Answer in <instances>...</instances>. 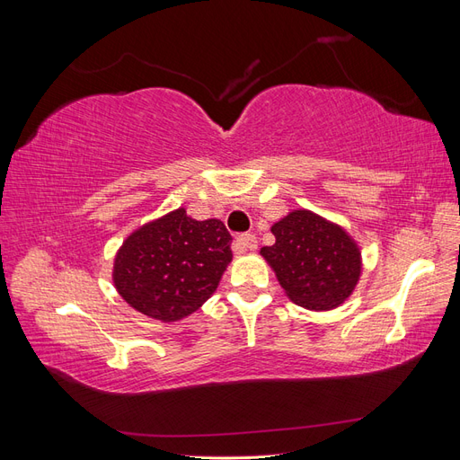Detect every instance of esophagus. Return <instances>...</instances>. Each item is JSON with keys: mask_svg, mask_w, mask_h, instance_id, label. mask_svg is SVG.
<instances>
[{"mask_svg": "<svg viewBox=\"0 0 460 460\" xmlns=\"http://www.w3.org/2000/svg\"><path fill=\"white\" fill-rule=\"evenodd\" d=\"M257 238L253 234H242L238 240H235V245H234V252L235 253H245L249 252V249H257Z\"/></svg>", "mask_w": 460, "mask_h": 460, "instance_id": "1", "label": "esophagus"}]
</instances>
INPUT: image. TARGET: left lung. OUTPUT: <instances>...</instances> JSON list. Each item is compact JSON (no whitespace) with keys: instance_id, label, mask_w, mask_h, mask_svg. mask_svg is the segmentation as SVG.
Here are the masks:
<instances>
[{"instance_id":"obj_1","label":"left lung","mask_w":460,"mask_h":460,"mask_svg":"<svg viewBox=\"0 0 460 460\" xmlns=\"http://www.w3.org/2000/svg\"><path fill=\"white\" fill-rule=\"evenodd\" d=\"M274 245L262 247L288 297L313 311L338 307L360 276V252L341 226L311 211H291L272 226Z\"/></svg>"}]
</instances>
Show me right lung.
Masks as SVG:
<instances>
[{"label":"right lung","mask_w":460,"mask_h":460,"mask_svg":"<svg viewBox=\"0 0 460 460\" xmlns=\"http://www.w3.org/2000/svg\"><path fill=\"white\" fill-rule=\"evenodd\" d=\"M232 235L217 218L186 208L132 232L115 257L113 282L130 307L163 323L196 313L232 261Z\"/></svg>","instance_id":"add662e5"}]
</instances>
